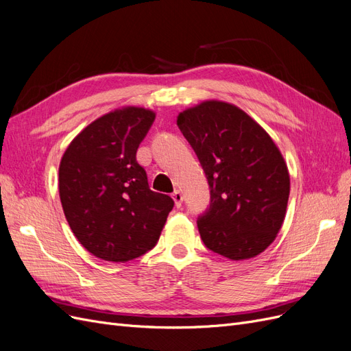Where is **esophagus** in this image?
Wrapping results in <instances>:
<instances>
[{"label":"esophagus","instance_id":"obj_1","mask_svg":"<svg viewBox=\"0 0 351 351\" xmlns=\"http://www.w3.org/2000/svg\"><path fill=\"white\" fill-rule=\"evenodd\" d=\"M173 199H174V204H176L177 208L182 206V204H183V195H182V192H180V190H176V192L173 193Z\"/></svg>","mask_w":351,"mask_h":351}]
</instances>
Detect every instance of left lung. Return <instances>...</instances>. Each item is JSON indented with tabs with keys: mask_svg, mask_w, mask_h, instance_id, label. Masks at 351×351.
Masks as SVG:
<instances>
[{
	"mask_svg": "<svg viewBox=\"0 0 351 351\" xmlns=\"http://www.w3.org/2000/svg\"><path fill=\"white\" fill-rule=\"evenodd\" d=\"M177 125L204 168L209 208L197 218L205 246L231 261L258 256L285 218L290 176L271 136L243 110L205 101Z\"/></svg>",
	"mask_w": 351,
	"mask_h": 351,
	"instance_id": "left-lung-1",
	"label": "left lung"
}]
</instances>
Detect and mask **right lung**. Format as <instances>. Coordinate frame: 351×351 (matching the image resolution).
I'll return each instance as SVG.
<instances>
[{
    "label": "right lung",
    "instance_id": "1",
    "mask_svg": "<svg viewBox=\"0 0 351 351\" xmlns=\"http://www.w3.org/2000/svg\"><path fill=\"white\" fill-rule=\"evenodd\" d=\"M155 120L125 107L83 129L61 158L62 210L82 246L97 258L127 262L151 250L174 200L152 192L136 152Z\"/></svg>",
    "mask_w": 351,
    "mask_h": 351
}]
</instances>
